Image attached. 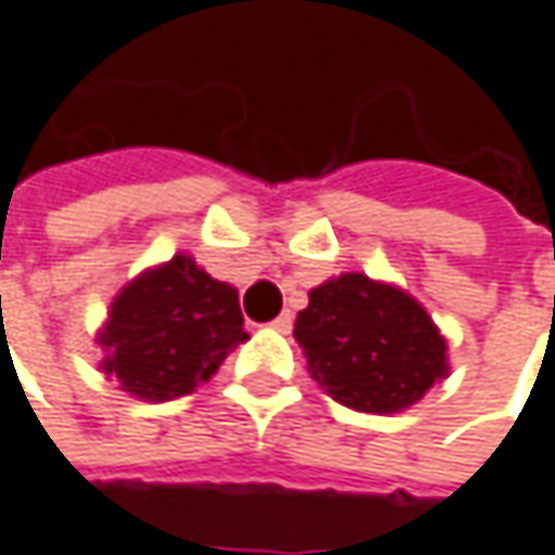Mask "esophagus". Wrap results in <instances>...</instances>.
Returning <instances> with one entry per match:
<instances>
[{"label": "esophagus", "instance_id": "34e87169", "mask_svg": "<svg viewBox=\"0 0 555 555\" xmlns=\"http://www.w3.org/2000/svg\"><path fill=\"white\" fill-rule=\"evenodd\" d=\"M273 327L282 331V334H288V331H292V311H282L276 321H273Z\"/></svg>", "mask_w": 555, "mask_h": 555}]
</instances>
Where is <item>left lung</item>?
<instances>
[{
    "label": "left lung",
    "instance_id": "1",
    "mask_svg": "<svg viewBox=\"0 0 555 555\" xmlns=\"http://www.w3.org/2000/svg\"><path fill=\"white\" fill-rule=\"evenodd\" d=\"M295 340L311 379L357 411H401L447 376V340L427 311L363 273L311 288Z\"/></svg>",
    "mask_w": 555,
    "mask_h": 555
}]
</instances>
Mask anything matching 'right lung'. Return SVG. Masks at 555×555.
Returning <instances> with one entry per match:
<instances>
[{"instance_id": "1", "label": "right lung", "mask_w": 555, "mask_h": 555, "mask_svg": "<svg viewBox=\"0 0 555 555\" xmlns=\"http://www.w3.org/2000/svg\"><path fill=\"white\" fill-rule=\"evenodd\" d=\"M241 340L247 331L237 292L182 254L125 285L99 337L108 350L102 370L151 401L189 395L211 379Z\"/></svg>"}]
</instances>
